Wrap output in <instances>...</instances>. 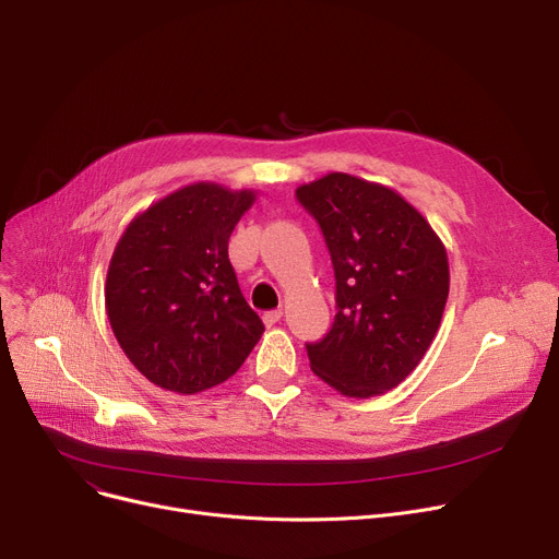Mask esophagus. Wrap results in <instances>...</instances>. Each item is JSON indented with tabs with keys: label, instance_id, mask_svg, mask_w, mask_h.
<instances>
[{
	"label": "esophagus",
	"instance_id": "1",
	"mask_svg": "<svg viewBox=\"0 0 559 559\" xmlns=\"http://www.w3.org/2000/svg\"><path fill=\"white\" fill-rule=\"evenodd\" d=\"M281 317H283V310H267V312L262 314V321H264V324H267V326H274L276 321H281Z\"/></svg>",
	"mask_w": 559,
	"mask_h": 559
}]
</instances>
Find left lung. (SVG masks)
Returning a JSON list of instances; mask_svg holds the SVG:
<instances>
[{
  "label": "left lung",
  "mask_w": 559,
  "mask_h": 559,
  "mask_svg": "<svg viewBox=\"0 0 559 559\" xmlns=\"http://www.w3.org/2000/svg\"><path fill=\"white\" fill-rule=\"evenodd\" d=\"M324 233L337 285L329 335L308 344L310 369L348 399L401 385L430 348L449 299V255L396 190L331 171L297 188Z\"/></svg>",
  "instance_id": "obj_1"
}]
</instances>
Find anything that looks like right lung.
Returning a JSON list of instances; mask_svg holds the SVG:
<instances>
[{"label": "right lung", "mask_w": 559, "mask_h": 559, "mask_svg": "<svg viewBox=\"0 0 559 559\" xmlns=\"http://www.w3.org/2000/svg\"><path fill=\"white\" fill-rule=\"evenodd\" d=\"M255 190L197 181L138 213L104 285L115 340L154 385L197 394L242 367L264 326L245 301L228 238Z\"/></svg>", "instance_id": "add662e5"}]
</instances>
